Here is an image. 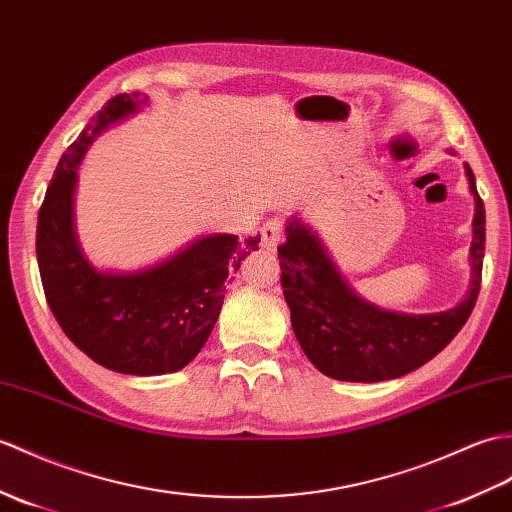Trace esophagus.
Wrapping results in <instances>:
<instances>
[{
	"mask_svg": "<svg viewBox=\"0 0 512 512\" xmlns=\"http://www.w3.org/2000/svg\"><path fill=\"white\" fill-rule=\"evenodd\" d=\"M259 235H261V246L268 248V251H275L283 240V222L279 218L268 220L264 227L259 229Z\"/></svg>",
	"mask_w": 512,
	"mask_h": 512,
	"instance_id": "1",
	"label": "esophagus"
}]
</instances>
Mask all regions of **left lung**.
Returning a JSON list of instances; mask_svg holds the SVG:
<instances>
[{
    "instance_id": "obj_1",
    "label": "left lung",
    "mask_w": 512,
    "mask_h": 512,
    "mask_svg": "<svg viewBox=\"0 0 512 512\" xmlns=\"http://www.w3.org/2000/svg\"><path fill=\"white\" fill-rule=\"evenodd\" d=\"M475 198L471 288L454 310L438 314H397L362 301L340 277L318 237L294 220L281 244V288L290 307L292 329L303 353L327 377L342 382H384L430 362L467 323L482 283L484 202L465 165Z\"/></svg>"
}]
</instances>
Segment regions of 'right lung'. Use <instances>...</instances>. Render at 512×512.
I'll list each match as a JSON object with an SVG mask.
<instances>
[{
	"label": "right lung",
	"mask_w": 512,
	"mask_h": 512,
	"mask_svg": "<svg viewBox=\"0 0 512 512\" xmlns=\"http://www.w3.org/2000/svg\"><path fill=\"white\" fill-rule=\"evenodd\" d=\"M120 93L67 148L47 185L37 222V261L47 305L76 347L124 375H165L192 362L216 325L224 285L259 237L207 235L163 264L111 275L82 257L74 235L76 168L93 137L146 104Z\"/></svg>",
	"instance_id": "obj_1"
}]
</instances>
